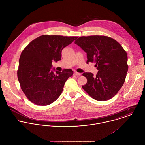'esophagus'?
I'll list each match as a JSON object with an SVG mask.
<instances>
[{
	"label": "esophagus",
	"instance_id": "34e87169",
	"mask_svg": "<svg viewBox=\"0 0 145 145\" xmlns=\"http://www.w3.org/2000/svg\"><path fill=\"white\" fill-rule=\"evenodd\" d=\"M74 74L75 75H76V76H80V75H81L82 74H80V73H79V72H74Z\"/></svg>",
	"mask_w": 145,
	"mask_h": 145
}]
</instances>
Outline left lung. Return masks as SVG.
<instances>
[{"label": "left lung", "instance_id": "1", "mask_svg": "<svg viewBox=\"0 0 145 145\" xmlns=\"http://www.w3.org/2000/svg\"><path fill=\"white\" fill-rule=\"evenodd\" d=\"M75 43L86 53V62L95 63L98 70L95 76L83 73L87 79L83 89L97 101L113 98L123 86L128 69L127 55L122 46L112 38L97 35L80 37Z\"/></svg>", "mask_w": 145, "mask_h": 145}]
</instances>
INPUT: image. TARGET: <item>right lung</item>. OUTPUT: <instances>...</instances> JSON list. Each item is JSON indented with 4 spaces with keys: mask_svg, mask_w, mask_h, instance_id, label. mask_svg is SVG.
<instances>
[{
    "mask_svg": "<svg viewBox=\"0 0 145 145\" xmlns=\"http://www.w3.org/2000/svg\"><path fill=\"white\" fill-rule=\"evenodd\" d=\"M78 37L42 35L31 42L21 53L17 71L21 89L33 103L47 105L61 95L71 69L55 71L52 61L61 59L62 49Z\"/></svg>",
    "mask_w": 145,
    "mask_h": 145,
    "instance_id": "1",
    "label": "right lung"
}]
</instances>
